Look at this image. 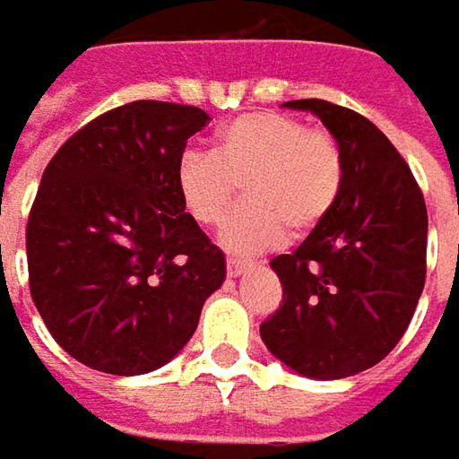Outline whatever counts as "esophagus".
Segmentation results:
<instances>
[{"label":"esophagus","mask_w":459,"mask_h":459,"mask_svg":"<svg viewBox=\"0 0 459 459\" xmlns=\"http://www.w3.org/2000/svg\"><path fill=\"white\" fill-rule=\"evenodd\" d=\"M250 270V263H245V260H227V273H230V278H237V275H242V273H247Z\"/></svg>","instance_id":"34e87169"}]
</instances>
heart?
I'll list each match as a JSON object with an SVG mask.
<instances>
[{
    "label": "heart",
    "mask_w": 459,
    "mask_h": 459,
    "mask_svg": "<svg viewBox=\"0 0 459 459\" xmlns=\"http://www.w3.org/2000/svg\"><path fill=\"white\" fill-rule=\"evenodd\" d=\"M343 166L333 138L290 116L247 113L220 128L212 153L186 151L177 164L181 207L202 227L222 224L245 186V204L224 224L220 242L255 255L325 220L341 192Z\"/></svg>",
    "instance_id": "b5f03b06"
}]
</instances>
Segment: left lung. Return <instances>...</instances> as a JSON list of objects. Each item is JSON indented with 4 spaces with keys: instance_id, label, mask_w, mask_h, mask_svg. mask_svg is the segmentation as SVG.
<instances>
[{
    "instance_id": "1",
    "label": "left lung",
    "mask_w": 459,
    "mask_h": 459,
    "mask_svg": "<svg viewBox=\"0 0 459 459\" xmlns=\"http://www.w3.org/2000/svg\"><path fill=\"white\" fill-rule=\"evenodd\" d=\"M282 108L321 118L343 179L300 247L270 260L282 303L260 336L295 374L346 379L379 364L414 316L427 273V207L407 161L368 118L316 98Z\"/></svg>"
}]
</instances>
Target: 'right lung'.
I'll return each instance as SVG.
<instances>
[{
  "label": "right lung",
  "instance_id": "right-lung-1",
  "mask_svg": "<svg viewBox=\"0 0 459 459\" xmlns=\"http://www.w3.org/2000/svg\"><path fill=\"white\" fill-rule=\"evenodd\" d=\"M209 116L136 100L67 138L27 222L30 293L80 364L138 377L189 343L227 275L224 252L181 207L177 164Z\"/></svg>",
  "mask_w": 459,
  "mask_h": 459
}]
</instances>
